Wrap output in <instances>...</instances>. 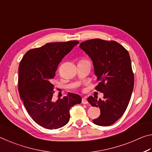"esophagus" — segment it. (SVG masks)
Here are the masks:
<instances>
[{
  "label": "esophagus",
  "mask_w": 152,
  "mask_h": 152,
  "mask_svg": "<svg viewBox=\"0 0 152 152\" xmlns=\"http://www.w3.org/2000/svg\"><path fill=\"white\" fill-rule=\"evenodd\" d=\"M81 102H82V104H88V100H87V99H86V98H82Z\"/></svg>",
  "instance_id": "1"
}]
</instances>
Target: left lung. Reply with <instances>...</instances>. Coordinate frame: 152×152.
Returning <instances> with one entry per match:
<instances>
[{
    "instance_id": "obj_1",
    "label": "left lung",
    "mask_w": 152,
    "mask_h": 152,
    "mask_svg": "<svg viewBox=\"0 0 152 152\" xmlns=\"http://www.w3.org/2000/svg\"><path fill=\"white\" fill-rule=\"evenodd\" d=\"M80 48L92 60L98 85L97 91L104 94L98 100L89 96L88 102L100 109V115L94 119V124L109 126L125 113L134 87V75L128 51L115 41L101 39L81 42Z\"/></svg>"
}]
</instances>
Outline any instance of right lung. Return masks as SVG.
<instances>
[{
	"label": "right lung",
	"mask_w": 152,
	"mask_h": 152,
	"mask_svg": "<svg viewBox=\"0 0 152 152\" xmlns=\"http://www.w3.org/2000/svg\"><path fill=\"white\" fill-rule=\"evenodd\" d=\"M78 41L50 42L29 50L19 66L18 90L27 113L37 124L48 129L61 128L68 123L72 106L81 102L77 94L53 101V80L59 63Z\"/></svg>",
	"instance_id": "right-lung-1"
}]
</instances>
